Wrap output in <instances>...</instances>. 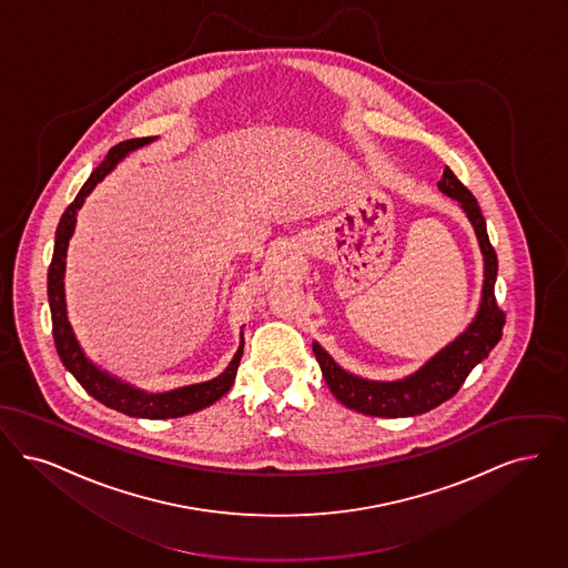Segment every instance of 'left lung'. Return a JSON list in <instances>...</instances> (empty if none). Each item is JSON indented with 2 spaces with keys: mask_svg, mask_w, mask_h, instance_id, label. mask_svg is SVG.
<instances>
[{
  "mask_svg": "<svg viewBox=\"0 0 568 568\" xmlns=\"http://www.w3.org/2000/svg\"><path fill=\"white\" fill-rule=\"evenodd\" d=\"M439 189L447 197L456 199L467 212L470 224L477 233L479 247L484 254V296L479 312L469 328L449 346L444 347L435 358H430L422 369L400 382H369L342 369L318 344L314 354L321 365L322 375L331 393L337 396L349 409L377 418H407L435 409L447 398L456 395L465 384L467 375L477 363L488 358L493 347L503 337L505 312L498 307L494 296V282L498 272V261L494 252L486 221L481 216L479 203L469 189L445 168L439 180Z\"/></svg>",
  "mask_w": 568,
  "mask_h": 568,
  "instance_id": "8db88e82",
  "label": "left lung"
}]
</instances>
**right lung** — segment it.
Wrapping results in <instances>:
<instances>
[{
  "instance_id": "obj_1",
  "label": "right lung",
  "mask_w": 568,
  "mask_h": 568,
  "mask_svg": "<svg viewBox=\"0 0 568 568\" xmlns=\"http://www.w3.org/2000/svg\"><path fill=\"white\" fill-rule=\"evenodd\" d=\"M150 138H135V140H126L116 146H112L110 152L105 154V159L95 168V172L91 173V178L84 182V186L80 189V193L75 195L74 201L68 205V210L63 212L59 226H57V240H54V252H52V261L49 267V301L50 314H52V337H54V346L59 352L61 363L65 365V369L74 375L80 382V386L98 398L99 403H103L110 409H116L126 416L133 418L149 419H168L180 418V416H189L193 412H199L212 403H216L222 395L229 393V388L235 382L237 367L244 354V342L237 349V354L233 356L231 365L226 371L219 375L216 379L203 382V384H193L186 388H178L172 393H163V395H150L144 390H135L126 384L116 382L114 377H110L108 373L93 367L82 349L75 342L72 326L68 322L65 314V293H63V273H65V254H68V244L70 237L74 233L75 212L80 210V205L84 203L87 195L93 191V186L99 180L114 170V165L123 159L126 152L140 149L144 144H149Z\"/></svg>"
}]
</instances>
